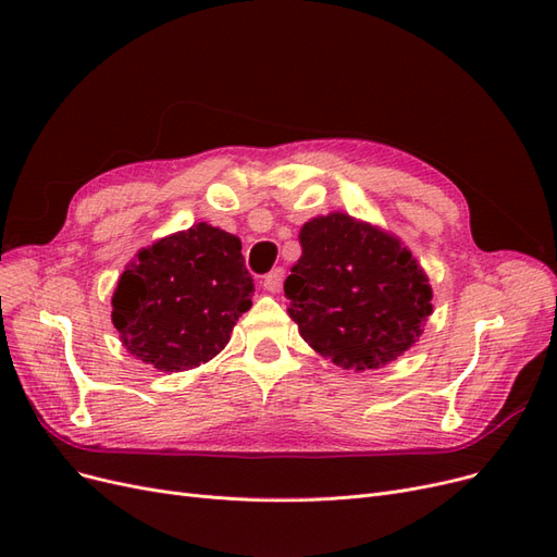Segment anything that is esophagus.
<instances>
[{"label": "esophagus", "instance_id": "obj_1", "mask_svg": "<svg viewBox=\"0 0 557 557\" xmlns=\"http://www.w3.org/2000/svg\"><path fill=\"white\" fill-rule=\"evenodd\" d=\"M283 278H285V272H283L281 267L272 269V272H269V274L264 276V281H262L264 290H267V293H278L281 285H283Z\"/></svg>", "mask_w": 557, "mask_h": 557}]
</instances>
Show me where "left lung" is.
Segmentation results:
<instances>
[{
  "instance_id": "1",
  "label": "left lung",
  "mask_w": 557,
  "mask_h": 557,
  "mask_svg": "<svg viewBox=\"0 0 557 557\" xmlns=\"http://www.w3.org/2000/svg\"><path fill=\"white\" fill-rule=\"evenodd\" d=\"M299 244L283 290L301 339L318 356L364 372L418 342L432 315V288L399 237L334 211L301 225Z\"/></svg>"
}]
</instances>
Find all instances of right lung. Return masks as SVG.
I'll use <instances>...</instances> for the list:
<instances>
[{"mask_svg":"<svg viewBox=\"0 0 557 557\" xmlns=\"http://www.w3.org/2000/svg\"><path fill=\"white\" fill-rule=\"evenodd\" d=\"M234 234L197 223L141 248L111 297L123 346L158 372H185L221 352L252 305Z\"/></svg>","mask_w":557,"mask_h":557,"instance_id":"1","label":"right lung"}]
</instances>
